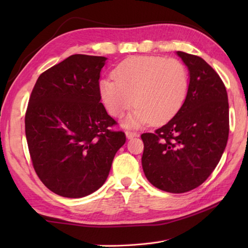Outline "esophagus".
<instances>
[{
  "mask_svg": "<svg viewBox=\"0 0 248 248\" xmlns=\"http://www.w3.org/2000/svg\"><path fill=\"white\" fill-rule=\"evenodd\" d=\"M125 135H127L128 139H132V138H138L139 133L135 132V131H131V130H127L125 131Z\"/></svg>",
  "mask_w": 248,
  "mask_h": 248,
  "instance_id": "1",
  "label": "esophagus"
}]
</instances>
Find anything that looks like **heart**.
Wrapping results in <instances>:
<instances>
[{"mask_svg": "<svg viewBox=\"0 0 248 248\" xmlns=\"http://www.w3.org/2000/svg\"><path fill=\"white\" fill-rule=\"evenodd\" d=\"M113 80L100 84V96L108 112L119 118L132 107L129 125L165 123L186 100L189 78L186 65L176 59L135 56L116 68Z\"/></svg>", "mask_w": 248, "mask_h": 248, "instance_id": "1", "label": "heart"}]
</instances>
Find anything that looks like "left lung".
Segmentation results:
<instances>
[{"label": "left lung", "mask_w": 248, "mask_h": 248, "mask_svg": "<svg viewBox=\"0 0 248 248\" xmlns=\"http://www.w3.org/2000/svg\"><path fill=\"white\" fill-rule=\"evenodd\" d=\"M188 68L182 107L154 133L140 135L141 165L152 186L170 193L198 187L217 167L229 134V104L217 72L197 55L178 51Z\"/></svg>", "instance_id": "left-lung-1"}]
</instances>
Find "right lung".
Returning <instances> with one entry per match:
<instances>
[{
  "mask_svg": "<svg viewBox=\"0 0 248 248\" xmlns=\"http://www.w3.org/2000/svg\"><path fill=\"white\" fill-rule=\"evenodd\" d=\"M105 57L75 54L41 73L25 112V135L37 176L50 191L81 198L107 180L125 141L100 102Z\"/></svg>",
  "mask_w": 248,
  "mask_h": 248,
  "instance_id": "add662e5",
  "label": "right lung"
}]
</instances>
